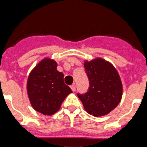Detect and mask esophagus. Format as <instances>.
<instances>
[{
    "label": "esophagus",
    "instance_id": "34e87169",
    "mask_svg": "<svg viewBox=\"0 0 147 147\" xmlns=\"http://www.w3.org/2000/svg\"><path fill=\"white\" fill-rule=\"evenodd\" d=\"M71 90H72L73 91H75V90H76V86H75L74 84V85H71Z\"/></svg>",
    "mask_w": 147,
    "mask_h": 147
}]
</instances>
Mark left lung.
I'll return each mask as SVG.
<instances>
[{
  "mask_svg": "<svg viewBox=\"0 0 147 147\" xmlns=\"http://www.w3.org/2000/svg\"><path fill=\"white\" fill-rule=\"evenodd\" d=\"M89 80L88 91L77 93L84 108L90 115L100 117L117 107L122 97V83L119 73L110 62L102 58L84 63Z\"/></svg>",
  "mask_w": 147,
  "mask_h": 147,
  "instance_id": "8db88e82",
  "label": "left lung"
}]
</instances>
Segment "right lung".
<instances>
[{
	"label": "right lung",
	"mask_w": 147,
	"mask_h": 147,
	"mask_svg": "<svg viewBox=\"0 0 147 147\" xmlns=\"http://www.w3.org/2000/svg\"><path fill=\"white\" fill-rule=\"evenodd\" d=\"M54 59L45 58L31 71L27 81L30 103L36 111L51 115L60 109L67 95L72 93L64 82V74L57 70Z\"/></svg>",
	"instance_id": "obj_1"
}]
</instances>
